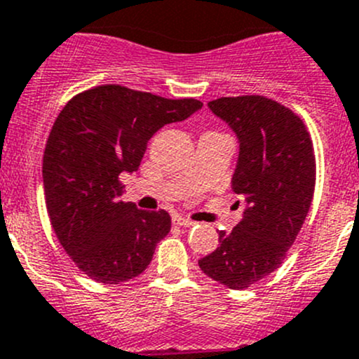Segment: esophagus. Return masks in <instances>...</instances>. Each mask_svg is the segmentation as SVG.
Listing matches in <instances>:
<instances>
[{"mask_svg":"<svg viewBox=\"0 0 359 359\" xmlns=\"http://www.w3.org/2000/svg\"><path fill=\"white\" fill-rule=\"evenodd\" d=\"M173 224H177V226H180V227H191V226H194V224L196 222H193V220H189V219H184V217H173Z\"/></svg>","mask_w":359,"mask_h":359,"instance_id":"34e87169","label":"esophagus"}]
</instances>
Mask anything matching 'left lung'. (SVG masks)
<instances>
[{"label":"left lung","mask_w":359,"mask_h":359,"mask_svg":"<svg viewBox=\"0 0 359 359\" xmlns=\"http://www.w3.org/2000/svg\"><path fill=\"white\" fill-rule=\"evenodd\" d=\"M208 107L240 144L231 184L245 210L198 264L212 280L241 290L283 262L313 201L316 161L302 119L288 107L260 95L222 97Z\"/></svg>","instance_id":"obj_1"}]
</instances>
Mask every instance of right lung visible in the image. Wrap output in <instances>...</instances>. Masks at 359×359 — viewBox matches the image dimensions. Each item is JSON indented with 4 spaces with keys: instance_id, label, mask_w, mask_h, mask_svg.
<instances>
[{
    "instance_id": "obj_1",
    "label": "right lung",
    "mask_w": 359,
    "mask_h": 359,
    "mask_svg": "<svg viewBox=\"0 0 359 359\" xmlns=\"http://www.w3.org/2000/svg\"><path fill=\"white\" fill-rule=\"evenodd\" d=\"M194 99L104 85L57 116L43 156L50 222L72 262L95 281L119 285L146 271L172 220L119 200L121 173L137 172L151 137L200 111Z\"/></svg>"
}]
</instances>
